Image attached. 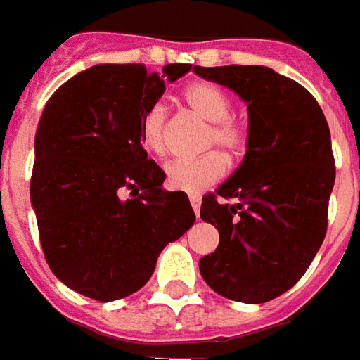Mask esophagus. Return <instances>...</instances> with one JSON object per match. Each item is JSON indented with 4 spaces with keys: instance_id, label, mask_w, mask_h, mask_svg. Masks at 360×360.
<instances>
[{
    "instance_id": "esophagus-1",
    "label": "esophagus",
    "mask_w": 360,
    "mask_h": 360,
    "mask_svg": "<svg viewBox=\"0 0 360 360\" xmlns=\"http://www.w3.org/2000/svg\"><path fill=\"white\" fill-rule=\"evenodd\" d=\"M188 198H190V204H192L194 212L198 214V212H200V206H202V198H200V196H198V194H190Z\"/></svg>"
}]
</instances>
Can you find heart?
Wrapping results in <instances>:
<instances>
[{
	"instance_id": "1",
	"label": "heart",
	"mask_w": 360,
	"mask_h": 360,
	"mask_svg": "<svg viewBox=\"0 0 360 360\" xmlns=\"http://www.w3.org/2000/svg\"><path fill=\"white\" fill-rule=\"evenodd\" d=\"M184 102L192 114L208 122L204 148L216 146L232 162L246 154L250 146V128L246 120L230 114L232 100L226 91L210 82H196L184 90ZM140 140L154 156H164L168 152V114L164 104L156 102L146 110L140 122ZM224 155L210 150L198 158L174 160L166 166V184L180 192H200L212 186L229 170V160Z\"/></svg>"
}]
</instances>
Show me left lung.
<instances>
[{
	"label": "left lung",
	"mask_w": 360,
	"mask_h": 360,
	"mask_svg": "<svg viewBox=\"0 0 360 360\" xmlns=\"http://www.w3.org/2000/svg\"><path fill=\"white\" fill-rule=\"evenodd\" d=\"M248 104L250 146L240 168L202 196L200 218L220 244L200 274L222 297L248 304L290 290L325 240L335 186L330 130L307 88L264 65H194Z\"/></svg>",
	"instance_id": "8db88e82"
}]
</instances>
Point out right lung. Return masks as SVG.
<instances>
[{
	"mask_svg": "<svg viewBox=\"0 0 360 360\" xmlns=\"http://www.w3.org/2000/svg\"><path fill=\"white\" fill-rule=\"evenodd\" d=\"M190 68L94 65L41 112L30 184L39 242L51 272L84 297L110 302L140 290L162 248L196 220L186 192L162 188L166 174L140 140L146 110Z\"/></svg>",
	"mask_w": 360,
	"mask_h": 360,
	"instance_id": "add662e5",
	"label": "right lung"
}]
</instances>
